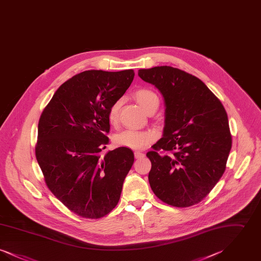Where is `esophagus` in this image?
Segmentation results:
<instances>
[{
	"label": "esophagus",
	"mask_w": 261,
	"mask_h": 261,
	"mask_svg": "<svg viewBox=\"0 0 261 261\" xmlns=\"http://www.w3.org/2000/svg\"><path fill=\"white\" fill-rule=\"evenodd\" d=\"M134 155H135V159H141V158L145 156V153L142 152V151H140V150H136V151L134 152Z\"/></svg>",
	"instance_id": "esophagus-1"
}]
</instances>
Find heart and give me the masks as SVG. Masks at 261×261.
<instances>
[{
	"label": "heart",
	"instance_id": "1",
	"mask_svg": "<svg viewBox=\"0 0 261 261\" xmlns=\"http://www.w3.org/2000/svg\"><path fill=\"white\" fill-rule=\"evenodd\" d=\"M134 98L140 107L148 112L156 110L160 103L156 94L147 88H140L134 92ZM121 100H115L108 112V119L112 125H116L118 122L119 111L121 107ZM152 140V135L148 131H137V130H125L114 137V143L119 147H125L129 149H143Z\"/></svg>",
	"mask_w": 261,
	"mask_h": 261
}]
</instances>
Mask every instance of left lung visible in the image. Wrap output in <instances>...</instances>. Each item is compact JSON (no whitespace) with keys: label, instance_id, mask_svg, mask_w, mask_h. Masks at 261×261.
Instances as JSON below:
<instances>
[{"label":"left lung","instance_id":"8db88e82","mask_svg":"<svg viewBox=\"0 0 261 261\" xmlns=\"http://www.w3.org/2000/svg\"><path fill=\"white\" fill-rule=\"evenodd\" d=\"M165 102L163 137L147 153L149 182L163 202L188 207L199 203L217 184L232 148L227 112L198 77L171 66L140 69Z\"/></svg>","mask_w":261,"mask_h":261}]
</instances>
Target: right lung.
<instances>
[{
    "instance_id": "1",
    "label": "right lung",
    "mask_w": 261,
    "mask_h": 261,
    "mask_svg": "<svg viewBox=\"0 0 261 261\" xmlns=\"http://www.w3.org/2000/svg\"><path fill=\"white\" fill-rule=\"evenodd\" d=\"M134 70H87L65 81L42 112L35 154L54 196L78 216L98 219L116 206L134 153L109 144L108 112Z\"/></svg>"
}]
</instances>
